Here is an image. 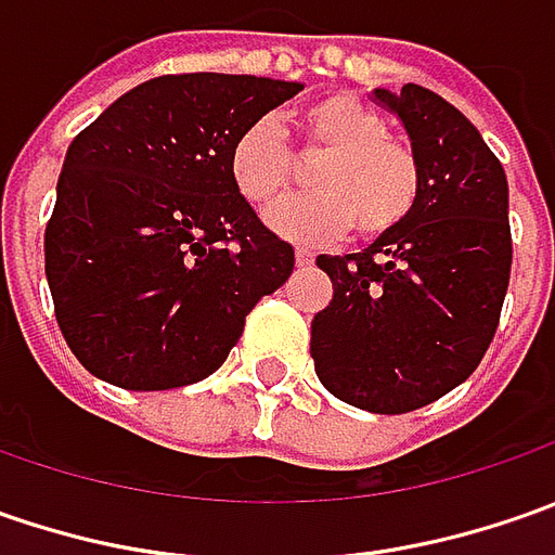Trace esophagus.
Masks as SVG:
<instances>
[{"instance_id": "esophagus-1", "label": "esophagus", "mask_w": 555, "mask_h": 555, "mask_svg": "<svg viewBox=\"0 0 555 555\" xmlns=\"http://www.w3.org/2000/svg\"><path fill=\"white\" fill-rule=\"evenodd\" d=\"M311 262H314V253H311V249H302V246H299V249H296V266H311Z\"/></svg>"}]
</instances>
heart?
<instances>
[{"label": "heart", "instance_id": "1", "mask_svg": "<svg viewBox=\"0 0 555 555\" xmlns=\"http://www.w3.org/2000/svg\"><path fill=\"white\" fill-rule=\"evenodd\" d=\"M299 151L320 157L306 197H289L268 212L271 231L314 244L354 228L358 237H379L414 212L420 197V160L408 141L386 135V119L361 98L333 95L311 101L296 117ZM228 176L246 203L266 209L293 182V154L284 132L268 122H249L231 144Z\"/></svg>", "mask_w": 555, "mask_h": 555}]
</instances>
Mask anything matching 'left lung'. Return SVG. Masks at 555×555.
Returning a JSON list of instances; mask_svg holds the SVG:
<instances>
[{
  "label": "left lung",
  "mask_w": 555,
  "mask_h": 555,
  "mask_svg": "<svg viewBox=\"0 0 555 555\" xmlns=\"http://www.w3.org/2000/svg\"><path fill=\"white\" fill-rule=\"evenodd\" d=\"M373 101L408 129L423 184L414 212L364 253L318 256L333 299L311 321V358L339 401L408 414L460 386L494 339L513 266L509 188L441 95L408 82Z\"/></svg>",
  "instance_id": "obj_1"
}]
</instances>
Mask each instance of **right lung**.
Here are the masks:
<instances>
[{"instance_id":"add662e5","label":"right lung","mask_w":555,"mask_h":555,"mask_svg":"<svg viewBox=\"0 0 555 555\" xmlns=\"http://www.w3.org/2000/svg\"><path fill=\"white\" fill-rule=\"evenodd\" d=\"M296 92L268 76H157L70 141L46 278L57 327L98 379L129 392L201 383L293 274V246L234 191L228 154Z\"/></svg>"}]
</instances>
